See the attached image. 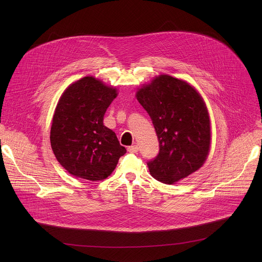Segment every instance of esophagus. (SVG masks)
I'll return each mask as SVG.
<instances>
[{
    "instance_id": "esophagus-1",
    "label": "esophagus",
    "mask_w": 262,
    "mask_h": 262,
    "mask_svg": "<svg viewBox=\"0 0 262 262\" xmlns=\"http://www.w3.org/2000/svg\"><path fill=\"white\" fill-rule=\"evenodd\" d=\"M127 151L129 154H137L139 151V147L137 145H133V146H128L127 147Z\"/></svg>"
}]
</instances>
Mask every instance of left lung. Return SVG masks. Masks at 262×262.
<instances>
[{
  "mask_svg": "<svg viewBox=\"0 0 262 262\" xmlns=\"http://www.w3.org/2000/svg\"><path fill=\"white\" fill-rule=\"evenodd\" d=\"M150 116L160 152L147 162L159 181L172 184L197 171L208 156L210 121L197 90L184 81L162 74L137 92Z\"/></svg>",
  "mask_w": 262,
  "mask_h": 262,
  "instance_id": "1",
  "label": "left lung"
}]
</instances>
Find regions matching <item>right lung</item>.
Returning a JSON list of instances; mask_svg holds the SVG:
<instances>
[{
  "instance_id": "right-lung-1",
  "label": "right lung",
  "mask_w": 262,
  "mask_h": 262,
  "mask_svg": "<svg viewBox=\"0 0 262 262\" xmlns=\"http://www.w3.org/2000/svg\"><path fill=\"white\" fill-rule=\"evenodd\" d=\"M117 90L93 77L71 84L56 106L51 145L60 165L71 175L102 180L114 171L126 149L103 125L106 108Z\"/></svg>"
}]
</instances>
